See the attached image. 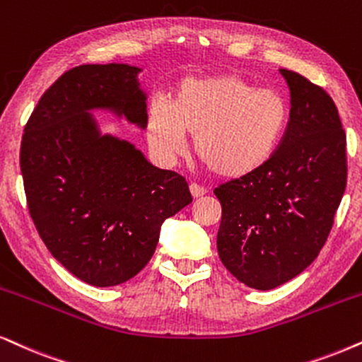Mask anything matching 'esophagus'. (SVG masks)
I'll return each instance as SVG.
<instances>
[{
    "instance_id": "esophagus-1",
    "label": "esophagus",
    "mask_w": 362,
    "mask_h": 362,
    "mask_svg": "<svg viewBox=\"0 0 362 362\" xmlns=\"http://www.w3.org/2000/svg\"><path fill=\"white\" fill-rule=\"evenodd\" d=\"M190 194H192V197H194V199H199V197L207 194V189H205V187H202V185H199V184H190Z\"/></svg>"
}]
</instances>
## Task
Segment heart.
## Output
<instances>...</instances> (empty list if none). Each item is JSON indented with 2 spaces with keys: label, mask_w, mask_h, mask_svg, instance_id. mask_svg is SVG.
<instances>
[{
  "label": "heart",
  "mask_w": 362,
  "mask_h": 362,
  "mask_svg": "<svg viewBox=\"0 0 362 362\" xmlns=\"http://www.w3.org/2000/svg\"><path fill=\"white\" fill-rule=\"evenodd\" d=\"M291 107L281 91L259 88L234 73L185 78L168 105L155 100L147 136L155 152L178 155L185 134L202 165L222 178H242L267 165L281 147Z\"/></svg>",
  "instance_id": "obj_1"
}]
</instances>
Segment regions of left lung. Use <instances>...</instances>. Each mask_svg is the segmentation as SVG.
<instances>
[{
  "label": "left lung",
  "instance_id": "left-lung-1",
  "mask_svg": "<svg viewBox=\"0 0 362 362\" xmlns=\"http://www.w3.org/2000/svg\"><path fill=\"white\" fill-rule=\"evenodd\" d=\"M291 120L267 165L214 190L222 221L217 250L245 286L269 291L299 276L326 244L347 182L346 132L321 86L281 70Z\"/></svg>",
  "mask_w": 362,
  "mask_h": 362
}]
</instances>
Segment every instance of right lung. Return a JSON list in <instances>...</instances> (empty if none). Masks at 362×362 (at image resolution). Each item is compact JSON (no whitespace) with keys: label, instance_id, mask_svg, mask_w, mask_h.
I'll return each mask as SVG.
<instances>
[{"label":"right lung","instance_id":"1","mask_svg":"<svg viewBox=\"0 0 362 362\" xmlns=\"http://www.w3.org/2000/svg\"><path fill=\"white\" fill-rule=\"evenodd\" d=\"M140 68L80 65L40 98L21 140L20 167L36 230L54 259L90 286L135 277L152 259L160 227L192 202L189 184L153 167L125 140L102 135L90 110L145 128Z\"/></svg>","mask_w":362,"mask_h":362}]
</instances>
